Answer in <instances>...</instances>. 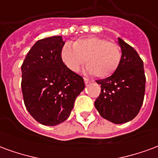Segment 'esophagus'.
<instances>
[{"label": "esophagus", "mask_w": 158, "mask_h": 158, "mask_svg": "<svg viewBox=\"0 0 158 158\" xmlns=\"http://www.w3.org/2000/svg\"><path fill=\"white\" fill-rule=\"evenodd\" d=\"M84 81H85V84H89V83L91 82V81H90L89 79H86V78H84Z\"/></svg>", "instance_id": "esophagus-1"}]
</instances>
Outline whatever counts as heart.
<instances>
[{
	"label": "heart",
	"mask_w": 158,
	"mask_h": 158,
	"mask_svg": "<svg viewBox=\"0 0 158 158\" xmlns=\"http://www.w3.org/2000/svg\"><path fill=\"white\" fill-rule=\"evenodd\" d=\"M121 57L115 43L99 37L77 40L73 45L66 44L61 51V59L70 71L78 72L85 61L86 72L102 79L116 72Z\"/></svg>",
	"instance_id": "obj_1"
}]
</instances>
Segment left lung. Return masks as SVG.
Wrapping results in <instances>:
<instances>
[{
	"label": "left lung",
	"mask_w": 158,
	"mask_h": 158,
	"mask_svg": "<svg viewBox=\"0 0 158 158\" xmlns=\"http://www.w3.org/2000/svg\"><path fill=\"white\" fill-rule=\"evenodd\" d=\"M118 45L122 51L120 64L113 75L96 80L101 85V94L95 102L100 115L116 124L137 116L146 88L144 65L139 54L120 38Z\"/></svg>",
	"instance_id": "8db88e82"
}]
</instances>
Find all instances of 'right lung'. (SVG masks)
<instances>
[{"instance_id":"right-lung-1","label":"right lung","mask_w":158,"mask_h":158,"mask_svg":"<svg viewBox=\"0 0 158 158\" xmlns=\"http://www.w3.org/2000/svg\"><path fill=\"white\" fill-rule=\"evenodd\" d=\"M64 44L62 36L40 40L29 50L21 67L26 108L44 125L64 122L85 86L82 77L62 62L61 51Z\"/></svg>"}]
</instances>
